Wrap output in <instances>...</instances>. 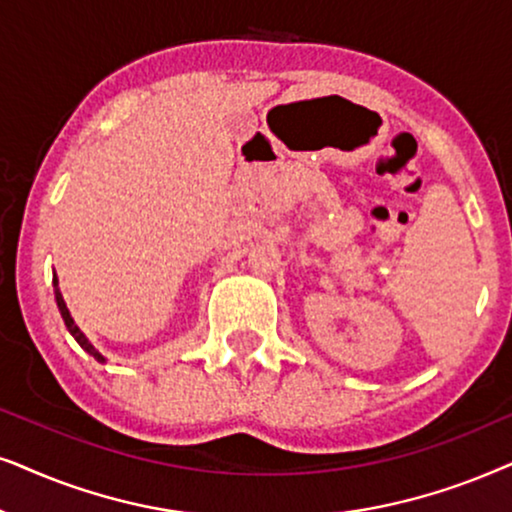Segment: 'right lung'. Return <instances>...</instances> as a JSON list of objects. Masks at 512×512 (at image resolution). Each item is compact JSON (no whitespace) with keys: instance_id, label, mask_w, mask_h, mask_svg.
Returning <instances> with one entry per match:
<instances>
[{"instance_id":"obj_1","label":"right lung","mask_w":512,"mask_h":512,"mask_svg":"<svg viewBox=\"0 0 512 512\" xmlns=\"http://www.w3.org/2000/svg\"><path fill=\"white\" fill-rule=\"evenodd\" d=\"M53 288H56V302H58V309H60V316H63V320H65V325H67V330H70V335L77 339V344L81 346V349H84L88 356H93L95 360H98V363H107V358L102 356V353L95 349V346L88 342V337L84 335V332L79 330V325L74 323V318H72V313H70V309H67V304H65V299H63V295H60V288H58V278H56V274H53Z\"/></svg>"}]
</instances>
